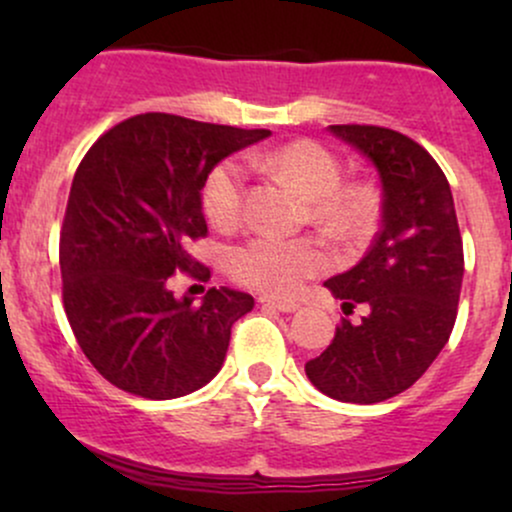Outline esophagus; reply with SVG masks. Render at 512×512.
Listing matches in <instances>:
<instances>
[{"label":"esophagus","mask_w":512,"mask_h":512,"mask_svg":"<svg viewBox=\"0 0 512 512\" xmlns=\"http://www.w3.org/2000/svg\"><path fill=\"white\" fill-rule=\"evenodd\" d=\"M257 303L267 305V308L279 310V313H296V310L301 308V305H298L296 301H274V298H260Z\"/></svg>","instance_id":"esophagus-1"}]
</instances>
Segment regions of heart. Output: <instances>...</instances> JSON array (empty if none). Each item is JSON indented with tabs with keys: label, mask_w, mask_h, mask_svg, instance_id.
<instances>
[{
	"label": "heart",
	"mask_w": 512,
	"mask_h": 512,
	"mask_svg": "<svg viewBox=\"0 0 512 512\" xmlns=\"http://www.w3.org/2000/svg\"><path fill=\"white\" fill-rule=\"evenodd\" d=\"M252 163L296 187L308 202L310 221L332 238L354 243L366 236L378 219V192L368 182H344L339 158L315 139H296L269 154L252 156ZM245 192V168L238 158H223L204 178V211L216 226H233L243 214ZM325 267V252L313 240L257 236L228 255L233 279L267 296H291L305 279Z\"/></svg>",
	"instance_id": "b5f03b06"
}]
</instances>
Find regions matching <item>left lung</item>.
Returning a JSON list of instances; mask_svg holds the SVG:
<instances>
[{"label": "left lung", "mask_w": 512, "mask_h": 512, "mask_svg": "<svg viewBox=\"0 0 512 512\" xmlns=\"http://www.w3.org/2000/svg\"><path fill=\"white\" fill-rule=\"evenodd\" d=\"M373 161L383 226L361 262L325 286L344 301L332 344L305 363L317 390L375 404L409 390L448 344L460 303L464 252L448 178L421 144L375 125H330Z\"/></svg>", "instance_id": "left-lung-1"}]
</instances>
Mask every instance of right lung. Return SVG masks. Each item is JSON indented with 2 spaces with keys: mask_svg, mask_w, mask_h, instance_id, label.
I'll return each mask as SVG.
<instances>
[{
  "mask_svg": "<svg viewBox=\"0 0 512 512\" xmlns=\"http://www.w3.org/2000/svg\"><path fill=\"white\" fill-rule=\"evenodd\" d=\"M269 129L144 113L101 134L76 168L60 231L62 301L91 366L129 395L173 399L219 373L250 293L175 298V274L207 281L190 255L207 236L204 178Z\"/></svg>",
  "mask_w": 512,
  "mask_h": 512,
  "instance_id": "1",
  "label": "right lung"
}]
</instances>
